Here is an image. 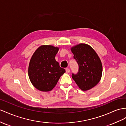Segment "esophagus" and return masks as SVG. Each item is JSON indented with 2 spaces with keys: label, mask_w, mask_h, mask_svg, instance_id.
I'll use <instances>...</instances> for the list:
<instances>
[{
  "label": "esophagus",
  "mask_w": 126,
  "mask_h": 126,
  "mask_svg": "<svg viewBox=\"0 0 126 126\" xmlns=\"http://www.w3.org/2000/svg\"><path fill=\"white\" fill-rule=\"evenodd\" d=\"M65 71H66V73H69L70 72V70L68 68H66Z\"/></svg>",
  "instance_id": "1"
}]
</instances>
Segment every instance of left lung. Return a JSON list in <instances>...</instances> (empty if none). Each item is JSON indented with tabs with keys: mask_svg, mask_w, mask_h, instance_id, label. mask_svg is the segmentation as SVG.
<instances>
[{
	"mask_svg": "<svg viewBox=\"0 0 126 126\" xmlns=\"http://www.w3.org/2000/svg\"><path fill=\"white\" fill-rule=\"evenodd\" d=\"M71 50L79 65L78 73H73L72 78L82 91H88L97 85L101 79V61L94 49L87 44L77 45L71 48Z\"/></svg>",
	"mask_w": 126,
	"mask_h": 126,
	"instance_id": "8db88e82",
	"label": "left lung"
}]
</instances>
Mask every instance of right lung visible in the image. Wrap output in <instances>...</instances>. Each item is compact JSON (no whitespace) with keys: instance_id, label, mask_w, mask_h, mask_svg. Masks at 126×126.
<instances>
[{"instance_id":"1","label":"right lung","mask_w":126,"mask_h":126,"mask_svg":"<svg viewBox=\"0 0 126 126\" xmlns=\"http://www.w3.org/2000/svg\"><path fill=\"white\" fill-rule=\"evenodd\" d=\"M59 50V47L52 45H41L32 55L28 75L32 84L39 91H51L65 72L55 59Z\"/></svg>"}]
</instances>
